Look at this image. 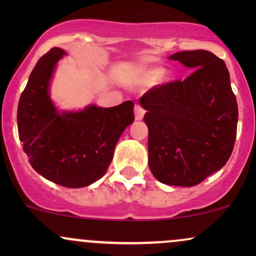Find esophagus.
<instances>
[{
  "mask_svg": "<svg viewBox=\"0 0 256 256\" xmlns=\"http://www.w3.org/2000/svg\"><path fill=\"white\" fill-rule=\"evenodd\" d=\"M134 119L138 120H142L143 116H144V110H143L142 107H140V104H134Z\"/></svg>",
  "mask_w": 256,
  "mask_h": 256,
  "instance_id": "1",
  "label": "esophagus"
}]
</instances>
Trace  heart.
<instances>
[{"label": "heart", "mask_w": 256, "mask_h": 256, "mask_svg": "<svg viewBox=\"0 0 256 256\" xmlns=\"http://www.w3.org/2000/svg\"><path fill=\"white\" fill-rule=\"evenodd\" d=\"M164 74H165L164 68H161V67H155V68H152V70H148V71H146L144 74H143V82H144L146 84H149V85L155 84L164 77Z\"/></svg>", "instance_id": "b5f03b06"}]
</instances>
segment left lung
<instances>
[{
  "label": "left lung",
  "instance_id": "obj_1",
  "mask_svg": "<svg viewBox=\"0 0 256 256\" xmlns=\"http://www.w3.org/2000/svg\"><path fill=\"white\" fill-rule=\"evenodd\" d=\"M168 58L194 72L183 82L154 86L140 98L146 110L148 162L161 183L190 188L228 162L238 107L226 64L213 52H180Z\"/></svg>",
  "mask_w": 256,
  "mask_h": 256
}]
</instances>
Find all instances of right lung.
I'll return each instance as SVG.
<instances>
[{
	"label": "right lung",
	"mask_w": 256,
	"mask_h": 256,
	"mask_svg": "<svg viewBox=\"0 0 256 256\" xmlns=\"http://www.w3.org/2000/svg\"><path fill=\"white\" fill-rule=\"evenodd\" d=\"M64 55L52 48L38 60L18 104V131L34 171L62 186L83 188L107 172L116 142L134 120V102L58 110L49 86Z\"/></svg>",
	"instance_id": "add662e5"
}]
</instances>
